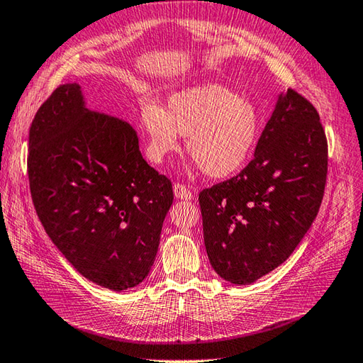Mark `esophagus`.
Masks as SVG:
<instances>
[{"label": "esophagus", "instance_id": "obj_1", "mask_svg": "<svg viewBox=\"0 0 363 363\" xmlns=\"http://www.w3.org/2000/svg\"><path fill=\"white\" fill-rule=\"evenodd\" d=\"M173 190H174V196L177 198V200H191L194 198V194H191V190L187 189L184 184H179L176 182L173 186Z\"/></svg>", "mask_w": 363, "mask_h": 363}]
</instances>
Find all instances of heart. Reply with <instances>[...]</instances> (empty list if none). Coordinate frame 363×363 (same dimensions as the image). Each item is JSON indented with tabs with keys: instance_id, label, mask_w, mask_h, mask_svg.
<instances>
[{
	"instance_id": "heart-1",
	"label": "heart",
	"mask_w": 363,
	"mask_h": 363,
	"mask_svg": "<svg viewBox=\"0 0 363 363\" xmlns=\"http://www.w3.org/2000/svg\"><path fill=\"white\" fill-rule=\"evenodd\" d=\"M140 127L152 163L176 152L182 135L187 154L201 172L222 179L239 172L250 157L259 133V113L234 91L201 83L169 94L165 108L141 105Z\"/></svg>"
}]
</instances>
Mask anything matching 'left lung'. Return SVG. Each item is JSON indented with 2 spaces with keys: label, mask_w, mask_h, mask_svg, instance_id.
Instances as JSON below:
<instances>
[{
  "label": "left lung",
  "mask_w": 363,
  "mask_h": 363,
  "mask_svg": "<svg viewBox=\"0 0 363 363\" xmlns=\"http://www.w3.org/2000/svg\"><path fill=\"white\" fill-rule=\"evenodd\" d=\"M325 177L328 140L318 111L289 88L250 163L198 196L214 271L234 285H250L285 262L318 216Z\"/></svg>",
  "instance_id": "8db88e82"
}]
</instances>
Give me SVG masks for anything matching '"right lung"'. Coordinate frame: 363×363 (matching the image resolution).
<instances>
[{"instance_id":"right-lung-1","label":"right lung","mask_w":363,"mask_h":363,"mask_svg":"<svg viewBox=\"0 0 363 363\" xmlns=\"http://www.w3.org/2000/svg\"><path fill=\"white\" fill-rule=\"evenodd\" d=\"M28 177L42 226L84 279L113 291L146 279L173 187L129 123L88 110L80 84H61L33 119Z\"/></svg>"}]
</instances>
